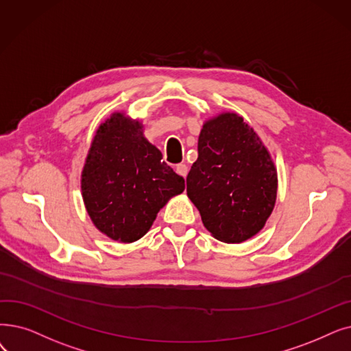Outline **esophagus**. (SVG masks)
<instances>
[{
  "mask_svg": "<svg viewBox=\"0 0 351 351\" xmlns=\"http://www.w3.org/2000/svg\"><path fill=\"white\" fill-rule=\"evenodd\" d=\"M175 171H176V173L180 175L182 178H186V175H188V166H186L185 163H179V165H176Z\"/></svg>",
  "mask_w": 351,
  "mask_h": 351,
  "instance_id": "esophagus-1",
  "label": "esophagus"
}]
</instances>
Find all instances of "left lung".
<instances>
[{"label": "left lung", "mask_w": 351, "mask_h": 351, "mask_svg": "<svg viewBox=\"0 0 351 351\" xmlns=\"http://www.w3.org/2000/svg\"><path fill=\"white\" fill-rule=\"evenodd\" d=\"M186 192L206 230L219 241L238 243L263 230L276 204L277 171L241 116L223 113L206 121Z\"/></svg>", "instance_id": "obj_1"}]
</instances>
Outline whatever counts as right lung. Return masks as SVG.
Here are the masks:
<instances>
[{
	"label": "right lung",
	"instance_id": "add662e5",
	"mask_svg": "<svg viewBox=\"0 0 351 351\" xmlns=\"http://www.w3.org/2000/svg\"><path fill=\"white\" fill-rule=\"evenodd\" d=\"M185 180L162 160L139 121L113 114L100 126L82 175L88 215L97 230L120 242L142 238Z\"/></svg>",
	"mask_w": 351,
	"mask_h": 351
}]
</instances>
